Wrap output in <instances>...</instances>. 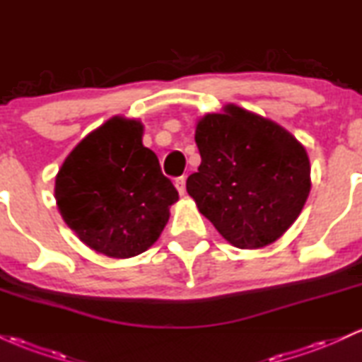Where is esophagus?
<instances>
[{"label":"esophagus","instance_id":"esophagus-1","mask_svg":"<svg viewBox=\"0 0 362 362\" xmlns=\"http://www.w3.org/2000/svg\"><path fill=\"white\" fill-rule=\"evenodd\" d=\"M175 187H177L178 194L184 195V192H185V177H178V178H175Z\"/></svg>","mask_w":362,"mask_h":362}]
</instances>
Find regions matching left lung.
I'll use <instances>...</instances> for the list:
<instances>
[{"label":"left lung","instance_id":"left-lung-1","mask_svg":"<svg viewBox=\"0 0 362 362\" xmlns=\"http://www.w3.org/2000/svg\"><path fill=\"white\" fill-rule=\"evenodd\" d=\"M199 170L187 192L228 242L260 248L296 221L310 194V160L284 127L236 105L195 129Z\"/></svg>","mask_w":362,"mask_h":362}]
</instances>
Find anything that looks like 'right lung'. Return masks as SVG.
<instances>
[{"instance_id": "1", "label": "right lung", "mask_w": 362, "mask_h": 362, "mask_svg": "<svg viewBox=\"0 0 362 362\" xmlns=\"http://www.w3.org/2000/svg\"><path fill=\"white\" fill-rule=\"evenodd\" d=\"M57 207L91 250L114 259L146 252L178 192L143 146L139 120L112 117L69 153L56 177Z\"/></svg>"}]
</instances>
